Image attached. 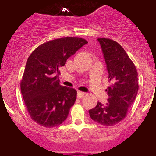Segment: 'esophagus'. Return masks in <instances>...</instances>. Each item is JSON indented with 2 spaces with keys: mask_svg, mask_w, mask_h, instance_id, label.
<instances>
[{
  "mask_svg": "<svg viewBox=\"0 0 156 156\" xmlns=\"http://www.w3.org/2000/svg\"><path fill=\"white\" fill-rule=\"evenodd\" d=\"M85 95H86V93H85V92H80V91H78V99H80V98L84 97V96H85Z\"/></svg>",
  "mask_w": 156,
  "mask_h": 156,
  "instance_id": "obj_1",
  "label": "esophagus"
}]
</instances>
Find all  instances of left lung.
I'll list each match as a JSON object with an SVG mask.
<instances>
[{"instance_id": "1", "label": "left lung", "mask_w": 156, "mask_h": 156, "mask_svg": "<svg viewBox=\"0 0 156 156\" xmlns=\"http://www.w3.org/2000/svg\"><path fill=\"white\" fill-rule=\"evenodd\" d=\"M106 64L111 85L106 89L109 98L106 104L98 102L88 110L94 121L105 126L120 123L127 116L128 109L138 92L137 71L123 47L114 40L98 39Z\"/></svg>"}]
</instances>
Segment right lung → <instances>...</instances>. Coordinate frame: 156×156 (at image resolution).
Here are the masks:
<instances>
[{
  "mask_svg": "<svg viewBox=\"0 0 156 156\" xmlns=\"http://www.w3.org/2000/svg\"><path fill=\"white\" fill-rule=\"evenodd\" d=\"M86 43L82 38L56 39L39 46L29 57L21 92L28 113L36 123L54 127L67 119L76 100L77 91L60 85V69Z\"/></svg>",
  "mask_w": 156,
  "mask_h": 156,
  "instance_id": "right-lung-1",
  "label": "right lung"
}]
</instances>
